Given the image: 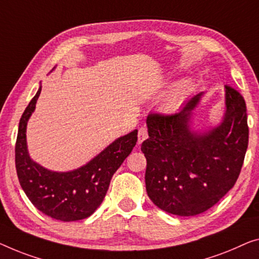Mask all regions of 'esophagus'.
Returning <instances> with one entry per match:
<instances>
[{
  "label": "esophagus",
  "instance_id": "34e87169",
  "mask_svg": "<svg viewBox=\"0 0 259 259\" xmlns=\"http://www.w3.org/2000/svg\"><path fill=\"white\" fill-rule=\"evenodd\" d=\"M148 138V129L145 126H142L138 130V144H141L143 141H145Z\"/></svg>",
  "mask_w": 259,
  "mask_h": 259
}]
</instances>
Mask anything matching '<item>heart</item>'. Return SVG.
Returning <instances> with one entry per match:
<instances>
[{
  "instance_id": "b5f03b06",
  "label": "heart",
  "mask_w": 259,
  "mask_h": 259,
  "mask_svg": "<svg viewBox=\"0 0 259 259\" xmlns=\"http://www.w3.org/2000/svg\"><path fill=\"white\" fill-rule=\"evenodd\" d=\"M191 81L187 79L180 80L178 82L173 84V86L169 88V91L165 94V96L161 99L160 105L165 108H171L176 106L177 103L181 101L185 96L188 94V92L191 91Z\"/></svg>"
}]
</instances>
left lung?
<instances>
[{
	"mask_svg": "<svg viewBox=\"0 0 259 259\" xmlns=\"http://www.w3.org/2000/svg\"><path fill=\"white\" fill-rule=\"evenodd\" d=\"M204 92L173 115H149L145 186L158 208L178 216L201 214L236 183L248 149L249 128L243 96L225 86V113L215 126L193 128V111Z\"/></svg>",
	"mask_w": 259,
	"mask_h": 259,
	"instance_id": "8db88e82",
	"label": "left lung"
}]
</instances>
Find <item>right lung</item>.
Wrapping results in <instances>:
<instances>
[{"label": "right lung", "instance_id": "obj_1", "mask_svg": "<svg viewBox=\"0 0 259 259\" xmlns=\"http://www.w3.org/2000/svg\"><path fill=\"white\" fill-rule=\"evenodd\" d=\"M40 91L41 84L19 119L15 148L19 184L33 206L50 218L64 222L86 219L102 203L111 177L136 145L138 131L116 138L82 166L67 172L52 171L30 157L26 144V125Z\"/></svg>", "mask_w": 259, "mask_h": 259}]
</instances>
